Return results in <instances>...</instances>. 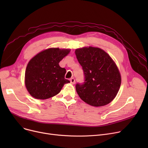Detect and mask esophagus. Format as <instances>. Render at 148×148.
I'll return each instance as SVG.
<instances>
[{"instance_id":"34e87169","label":"esophagus","mask_w":148,"mask_h":148,"mask_svg":"<svg viewBox=\"0 0 148 148\" xmlns=\"http://www.w3.org/2000/svg\"><path fill=\"white\" fill-rule=\"evenodd\" d=\"M70 82H71V83L74 84L75 83V79L73 77V78H71V79H70Z\"/></svg>"}]
</instances>
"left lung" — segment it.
I'll return each instance as SVG.
<instances>
[{
    "label": "left lung",
    "instance_id": "1",
    "mask_svg": "<svg viewBox=\"0 0 148 148\" xmlns=\"http://www.w3.org/2000/svg\"><path fill=\"white\" fill-rule=\"evenodd\" d=\"M75 53L84 78L83 83L75 85L80 98L94 107L110 103L117 95L121 83V74L114 61L99 48L84 47Z\"/></svg>",
    "mask_w": 148,
    "mask_h": 148
}]
</instances>
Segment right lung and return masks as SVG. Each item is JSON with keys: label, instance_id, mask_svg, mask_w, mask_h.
<instances>
[{"label": "right lung", "instance_id": "add662e5", "mask_svg": "<svg viewBox=\"0 0 148 148\" xmlns=\"http://www.w3.org/2000/svg\"><path fill=\"white\" fill-rule=\"evenodd\" d=\"M69 50L51 48L39 53L27 64L25 72V85L33 97L45 99L57 95L69 80L65 79L66 69L59 62Z\"/></svg>", "mask_w": 148, "mask_h": 148}]
</instances>
